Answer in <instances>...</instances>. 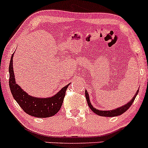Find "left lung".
<instances>
[{
  "instance_id": "obj_1",
  "label": "left lung",
  "mask_w": 148,
  "mask_h": 148,
  "mask_svg": "<svg viewBox=\"0 0 148 148\" xmlns=\"http://www.w3.org/2000/svg\"><path fill=\"white\" fill-rule=\"evenodd\" d=\"M138 90L136 91V93L134 95V98L131 100V101L126 103V105H123V106L119 107V108H116V109H114V110H97V109H95V108H93V106H92L91 103H90L88 92L86 90V92H85L86 98L88 105L89 108H90V110H91L94 113H95L96 114L99 115V116H108V117H112V116H119V115L122 114L123 113H124L126 110H129V108L131 106V105H132L133 103H134L135 98H136V95H138Z\"/></svg>"
}]
</instances>
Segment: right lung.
Returning <instances> with one entry per match:
<instances>
[{
	"label": "right lung",
	"mask_w": 148,
	"mask_h": 148,
	"mask_svg": "<svg viewBox=\"0 0 148 148\" xmlns=\"http://www.w3.org/2000/svg\"><path fill=\"white\" fill-rule=\"evenodd\" d=\"M14 53L12 55L9 66V86L14 100L21 108L31 116L38 118H46L54 116L61 108L68 85L65 86L57 92L56 95L49 98H36L29 95L27 92L15 82L12 65V59Z\"/></svg>",
	"instance_id": "right-lung-1"
}]
</instances>
